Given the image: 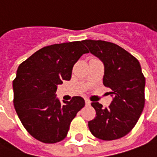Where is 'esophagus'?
Here are the masks:
<instances>
[{"mask_svg":"<svg viewBox=\"0 0 157 157\" xmlns=\"http://www.w3.org/2000/svg\"><path fill=\"white\" fill-rule=\"evenodd\" d=\"M85 102H86V106H89L91 104V102L89 101L88 99H85Z\"/></svg>","mask_w":157,"mask_h":157,"instance_id":"esophagus-1","label":"esophagus"}]
</instances>
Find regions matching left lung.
<instances>
[{
    "label": "left lung",
    "instance_id": "8db88e82",
    "mask_svg": "<svg viewBox=\"0 0 157 157\" xmlns=\"http://www.w3.org/2000/svg\"><path fill=\"white\" fill-rule=\"evenodd\" d=\"M89 52L104 64L103 85L113 97L109 108L92 102L96 110L94 119L88 122L96 138L113 140L131 131L145 106V78L138 59L120 46L102 40H83Z\"/></svg>",
    "mask_w": 157,
    "mask_h": 157
}]
</instances>
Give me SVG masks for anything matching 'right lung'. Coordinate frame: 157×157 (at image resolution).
<instances>
[{
	"mask_svg": "<svg viewBox=\"0 0 157 157\" xmlns=\"http://www.w3.org/2000/svg\"><path fill=\"white\" fill-rule=\"evenodd\" d=\"M86 53L83 41L56 44L40 48L18 66L12 83L14 108L36 140L47 144L61 141L72 119L85 106L81 97L61 103L55 93L57 86L71 80L73 66Z\"/></svg>",
	"mask_w": 157,
	"mask_h": 157,
	"instance_id": "right-lung-1",
	"label": "right lung"
}]
</instances>
